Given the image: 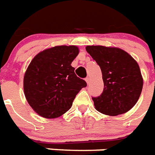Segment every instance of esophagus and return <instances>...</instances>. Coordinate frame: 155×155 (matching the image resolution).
<instances>
[{
  "label": "esophagus",
  "mask_w": 155,
  "mask_h": 155,
  "mask_svg": "<svg viewBox=\"0 0 155 155\" xmlns=\"http://www.w3.org/2000/svg\"><path fill=\"white\" fill-rule=\"evenodd\" d=\"M85 80V81H86V83H87V84L90 83V78H86Z\"/></svg>",
  "instance_id": "esophagus-1"
}]
</instances>
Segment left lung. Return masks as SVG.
Returning a JSON list of instances; mask_svg holds the SVG:
<instances>
[{"mask_svg": "<svg viewBox=\"0 0 155 155\" xmlns=\"http://www.w3.org/2000/svg\"><path fill=\"white\" fill-rule=\"evenodd\" d=\"M85 49L102 74L103 92L98 97H92L96 110L104 114L116 116L133 108L143 85L137 61L119 48L88 45Z\"/></svg>", "mask_w": 155, "mask_h": 155, "instance_id": "left-lung-1", "label": "left lung"}]
</instances>
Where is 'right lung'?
I'll return each instance as SVG.
<instances>
[{
    "label": "right lung",
    "mask_w": 155,
    "mask_h": 155,
    "mask_svg": "<svg viewBox=\"0 0 155 155\" xmlns=\"http://www.w3.org/2000/svg\"><path fill=\"white\" fill-rule=\"evenodd\" d=\"M78 53L77 46L60 45L45 49L31 61L24 77L25 96L41 117L55 118L65 114L87 85L71 65Z\"/></svg>",
    "instance_id": "right-lung-1"
}]
</instances>
